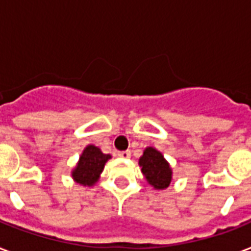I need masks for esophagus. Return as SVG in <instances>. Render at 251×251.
Here are the masks:
<instances>
[{
	"mask_svg": "<svg viewBox=\"0 0 251 251\" xmlns=\"http://www.w3.org/2000/svg\"><path fill=\"white\" fill-rule=\"evenodd\" d=\"M118 156L120 157H124V159H127V157L131 156V152H130L129 150H126V151H120V152L117 153Z\"/></svg>",
	"mask_w": 251,
	"mask_h": 251,
	"instance_id": "obj_1",
	"label": "esophagus"
}]
</instances>
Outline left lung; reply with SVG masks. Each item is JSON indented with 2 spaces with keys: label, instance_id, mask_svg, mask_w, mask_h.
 <instances>
[{
  "label": "left lung",
  "instance_id": "1",
  "mask_svg": "<svg viewBox=\"0 0 251 251\" xmlns=\"http://www.w3.org/2000/svg\"><path fill=\"white\" fill-rule=\"evenodd\" d=\"M142 173L155 189H165L171 185L172 171L164 156L157 150L149 147L139 159Z\"/></svg>",
  "mask_w": 251,
  "mask_h": 251
}]
</instances>
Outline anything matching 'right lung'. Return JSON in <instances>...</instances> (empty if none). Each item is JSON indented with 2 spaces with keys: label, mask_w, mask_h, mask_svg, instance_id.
I'll return each instance as SVG.
<instances>
[{
  "label": "right lung",
  "mask_w": 251,
  "mask_h": 251,
  "mask_svg": "<svg viewBox=\"0 0 251 251\" xmlns=\"http://www.w3.org/2000/svg\"><path fill=\"white\" fill-rule=\"evenodd\" d=\"M108 159H110V155L102 153L100 149L92 145L87 146L80 156L79 163L73 171V178L84 186L94 185L98 181Z\"/></svg>",
  "instance_id": "right-lung-1"
}]
</instances>
